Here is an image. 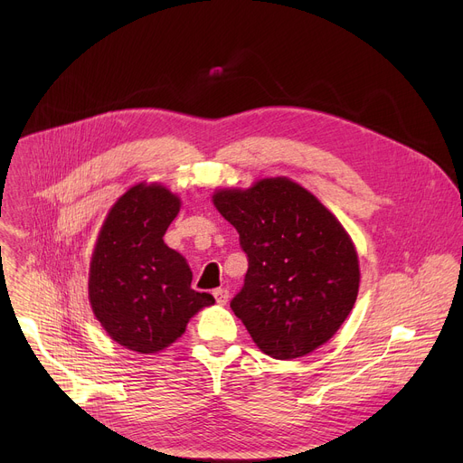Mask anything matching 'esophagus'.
I'll return each instance as SVG.
<instances>
[{
  "label": "esophagus",
  "instance_id": "1",
  "mask_svg": "<svg viewBox=\"0 0 463 463\" xmlns=\"http://www.w3.org/2000/svg\"><path fill=\"white\" fill-rule=\"evenodd\" d=\"M213 295H214V298H216V302H218L220 306H225V304H227V300H229V291H227V289H223V288L214 289V291H213Z\"/></svg>",
  "mask_w": 463,
  "mask_h": 463
}]
</instances>
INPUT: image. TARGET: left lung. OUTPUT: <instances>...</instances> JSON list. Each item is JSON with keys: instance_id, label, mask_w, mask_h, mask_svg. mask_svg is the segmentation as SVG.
Wrapping results in <instances>:
<instances>
[{"instance_id": "obj_1", "label": "left lung", "mask_w": 463, "mask_h": 463, "mask_svg": "<svg viewBox=\"0 0 463 463\" xmlns=\"http://www.w3.org/2000/svg\"><path fill=\"white\" fill-rule=\"evenodd\" d=\"M213 200L247 254L231 307L256 346L297 359L332 339L359 291L357 252L335 216L286 177L220 190Z\"/></svg>"}]
</instances>
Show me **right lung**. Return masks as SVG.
Here are the masks:
<instances>
[{
	"mask_svg": "<svg viewBox=\"0 0 463 463\" xmlns=\"http://www.w3.org/2000/svg\"><path fill=\"white\" fill-rule=\"evenodd\" d=\"M179 200L161 184L129 188L109 211L91 258L90 302L108 335L139 354H156L184 334L209 293L190 288L192 271L163 236Z\"/></svg>",
	"mask_w": 463,
	"mask_h": 463,
	"instance_id": "add662e5",
	"label": "right lung"
}]
</instances>
